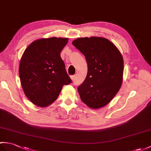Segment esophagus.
Masks as SVG:
<instances>
[{
	"mask_svg": "<svg viewBox=\"0 0 151 151\" xmlns=\"http://www.w3.org/2000/svg\"><path fill=\"white\" fill-rule=\"evenodd\" d=\"M70 77H71V80H74L75 79V75H71V76H70Z\"/></svg>",
	"mask_w": 151,
	"mask_h": 151,
	"instance_id": "esophagus-1",
	"label": "esophagus"
}]
</instances>
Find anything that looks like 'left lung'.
I'll use <instances>...</instances> for the list:
<instances>
[{
	"label": "left lung",
	"mask_w": 151,
	"mask_h": 151,
	"mask_svg": "<svg viewBox=\"0 0 151 151\" xmlns=\"http://www.w3.org/2000/svg\"><path fill=\"white\" fill-rule=\"evenodd\" d=\"M72 44L85 56L87 64L86 78L77 88L80 99L91 108L105 106L122 86L124 60L121 53L104 38H78Z\"/></svg>",
	"instance_id": "left-lung-1"
}]
</instances>
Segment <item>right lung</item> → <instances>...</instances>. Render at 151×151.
<instances>
[{
  "label": "right lung",
  "mask_w": 151,
  "mask_h": 151,
  "mask_svg": "<svg viewBox=\"0 0 151 151\" xmlns=\"http://www.w3.org/2000/svg\"><path fill=\"white\" fill-rule=\"evenodd\" d=\"M68 42V38L57 37L37 40L20 60L19 76L24 92L38 107L53 103L63 86L72 82L60 57Z\"/></svg>",
  "instance_id": "1"
}]
</instances>
